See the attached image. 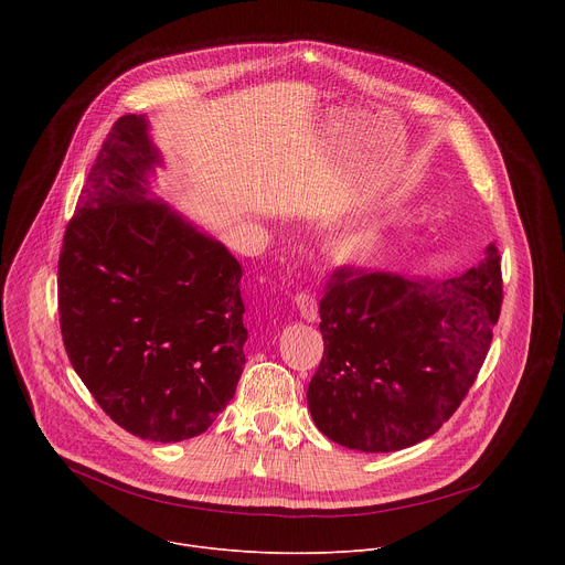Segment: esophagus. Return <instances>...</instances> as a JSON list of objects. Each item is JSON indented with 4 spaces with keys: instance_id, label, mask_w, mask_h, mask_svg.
Here are the masks:
<instances>
[{
    "instance_id": "1",
    "label": "esophagus",
    "mask_w": 565,
    "mask_h": 565,
    "mask_svg": "<svg viewBox=\"0 0 565 565\" xmlns=\"http://www.w3.org/2000/svg\"><path fill=\"white\" fill-rule=\"evenodd\" d=\"M295 306L299 310V315L306 321H315L319 317V308H317V299L310 292H297L295 295Z\"/></svg>"
}]
</instances>
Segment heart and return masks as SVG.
I'll return each instance as SVG.
<instances>
[{
    "label": "heart",
    "instance_id": "b5f03b06",
    "mask_svg": "<svg viewBox=\"0 0 565 565\" xmlns=\"http://www.w3.org/2000/svg\"><path fill=\"white\" fill-rule=\"evenodd\" d=\"M386 236H388L386 223H369V225L353 227V230L344 232L338 238V248L342 250L344 257L369 259L384 246Z\"/></svg>",
    "mask_w": 565,
    "mask_h": 565
}]
</instances>
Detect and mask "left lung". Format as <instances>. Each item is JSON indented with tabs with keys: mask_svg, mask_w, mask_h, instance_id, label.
I'll list each match as a JSON object with an SVG mask.
<instances>
[{
	"mask_svg": "<svg viewBox=\"0 0 565 565\" xmlns=\"http://www.w3.org/2000/svg\"><path fill=\"white\" fill-rule=\"evenodd\" d=\"M499 248L447 281L340 268L319 301L308 409L333 443L384 454L434 436L469 393L501 315Z\"/></svg>",
	"mask_w": 565,
	"mask_h": 565,
	"instance_id": "obj_1",
	"label": "left lung"
}]
</instances>
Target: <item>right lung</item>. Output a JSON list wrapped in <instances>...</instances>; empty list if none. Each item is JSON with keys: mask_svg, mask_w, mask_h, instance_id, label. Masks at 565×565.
Returning a JSON list of instances; mask_svg holds the SVG:
<instances>
[{"mask_svg": "<svg viewBox=\"0 0 565 565\" xmlns=\"http://www.w3.org/2000/svg\"><path fill=\"white\" fill-rule=\"evenodd\" d=\"M163 163L145 116L114 122L66 225V355L103 412L153 443L203 434L244 371L241 266L149 190Z\"/></svg>", "mask_w": 565, "mask_h": 565, "instance_id": "1", "label": "right lung"}]
</instances>
